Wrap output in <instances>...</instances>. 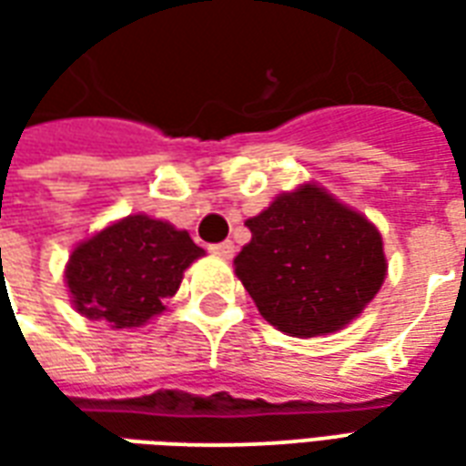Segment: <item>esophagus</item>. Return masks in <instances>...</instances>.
Here are the masks:
<instances>
[{
	"label": "esophagus",
	"instance_id": "obj_1",
	"mask_svg": "<svg viewBox=\"0 0 466 466\" xmlns=\"http://www.w3.org/2000/svg\"><path fill=\"white\" fill-rule=\"evenodd\" d=\"M209 249H212V254H217V257H222V259H229V257L234 254V244L232 242H219V244H212Z\"/></svg>",
	"mask_w": 466,
	"mask_h": 466
}]
</instances>
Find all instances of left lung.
Segmentation results:
<instances>
[{"label":"left lung","instance_id":"1","mask_svg":"<svg viewBox=\"0 0 466 466\" xmlns=\"http://www.w3.org/2000/svg\"><path fill=\"white\" fill-rule=\"evenodd\" d=\"M247 227L252 242L237 254L234 272L279 332H337L384 282L377 227L314 184L279 194Z\"/></svg>","mask_w":466,"mask_h":466}]
</instances>
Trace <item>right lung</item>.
Listing matches in <instances>:
<instances>
[{
  "mask_svg": "<svg viewBox=\"0 0 466 466\" xmlns=\"http://www.w3.org/2000/svg\"><path fill=\"white\" fill-rule=\"evenodd\" d=\"M202 254L187 232L134 214L76 247L66 264V287L86 319L112 329L139 327L162 312L184 269Z\"/></svg>",
  "mask_w": 466,
  "mask_h": 466,
  "instance_id": "1",
  "label": "right lung"
}]
</instances>
